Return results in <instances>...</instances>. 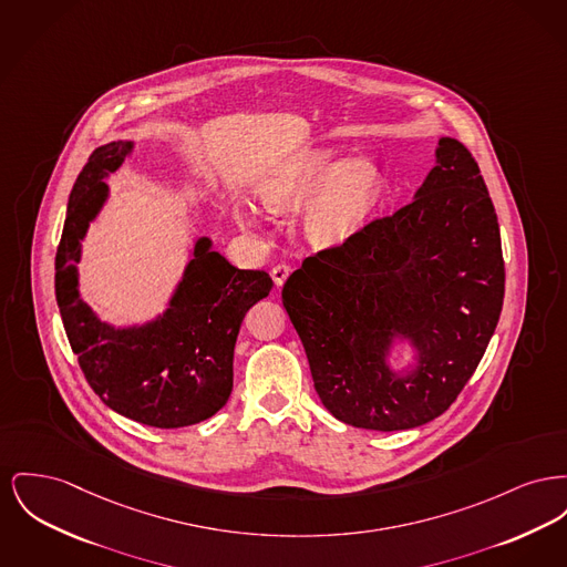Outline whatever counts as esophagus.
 I'll use <instances>...</instances> for the list:
<instances>
[{
	"label": "esophagus",
	"mask_w": 567,
	"mask_h": 567,
	"mask_svg": "<svg viewBox=\"0 0 567 567\" xmlns=\"http://www.w3.org/2000/svg\"><path fill=\"white\" fill-rule=\"evenodd\" d=\"M289 274H291V267L285 266V264H278V266L271 267V278H274L276 287H282L285 280L289 278Z\"/></svg>",
	"instance_id": "1"
}]
</instances>
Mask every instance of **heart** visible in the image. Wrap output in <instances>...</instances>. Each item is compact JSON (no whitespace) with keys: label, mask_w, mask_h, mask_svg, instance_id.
Returning a JSON list of instances; mask_svg holds the SVG:
<instances>
[{"label":"heart","mask_w":567,"mask_h":567,"mask_svg":"<svg viewBox=\"0 0 567 567\" xmlns=\"http://www.w3.org/2000/svg\"><path fill=\"white\" fill-rule=\"evenodd\" d=\"M383 193L385 177L374 161H347L332 147L303 150L257 184V199L269 212H298L311 203L301 227L317 246L351 239L374 214Z\"/></svg>","instance_id":"1"}]
</instances>
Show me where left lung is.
I'll return each mask as SVG.
<instances>
[{"label":"left lung","instance_id":"8db88e82","mask_svg":"<svg viewBox=\"0 0 567 567\" xmlns=\"http://www.w3.org/2000/svg\"><path fill=\"white\" fill-rule=\"evenodd\" d=\"M413 200L282 287L315 390L336 420L406 431L465 388L499 323L505 267L493 200L465 145L441 136ZM400 343L414 360L391 367Z\"/></svg>","mask_w":567,"mask_h":567}]
</instances>
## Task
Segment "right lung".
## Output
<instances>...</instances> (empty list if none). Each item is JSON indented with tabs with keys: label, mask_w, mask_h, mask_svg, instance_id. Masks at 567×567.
<instances>
[{
	"label": "right lung",
	"mask_w": 567,
	"mask_h": 567,
	"mask_svg": "<svg viewBox=\"0 0 567 567\" xmlns=\"http://www.w3.org/2000/svg\"><path fill=\"white\" fill-rule=\"evenodd\" d=\"M133 152L134 141H111L79 173L55 257V298L68 342L99 399L138 424L182 429L212 417L231 396L239 326L274 282L261 269L231 266L212 250L209 237H199L161 315L134 326L102 321L81 298L76 264L111 195L104 179Z\"/></svg>",
	"instance_id": "add662e5"
}]
</instances>
